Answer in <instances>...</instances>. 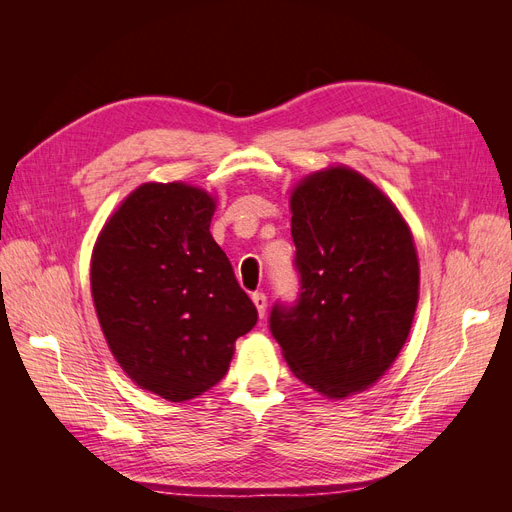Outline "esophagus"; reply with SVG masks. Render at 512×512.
Here are the masks:
<instances>
[{"label": "esophagus", "instance_id": "34e87169", "mask_svg": "<svg viewBox=\"0 0 512 512\" xmlns=\"http://www.w3.org/2000/svg\"><path fill=\"white\" fill-rule=\"evenodd\" d=\"M252 301H254L256 309H258V316L260 318L265 316V312H267V294L265 292H254L252 294Z\"/></svg>", "mask_w": 512, "mask_h": 512}]
</instances>
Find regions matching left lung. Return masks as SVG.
<instances>
[{"mask_svg":"<svg viewBox=\"0 0 512 512\" xmlns=\"http://www.w3.org/2000/svg\"><path fill=\"white\" fill-rule=\"evenodd\" d=\"M299 292L269 329L290 371L346 397L374 384L404 348L418 301V258L399 211L350 168L307 177L290 198Z\"/></svg>","mask_w":512,"mask_h":512,"instance_id":"left-lung-1","label":"left lung"}]
</instances>
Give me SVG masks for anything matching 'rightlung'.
Returning a JSON list of instances; mask_svg holds the SVG:
<instances>
[{"label": "right lung", "mask_w": 512, "mask_h": 512, "mask_svg": "<svg viewBox=\"0 0 512 512\" xmlns=\"http://www.w3.org/2000/svg\"><path fill=\"white\" fill-rule=\"evenodd\" d=\"M213 198L185 183H145L104 226L91 258L100 327L123 371L168 401H188L228 371L258 312L209 224Z\"/></svg>", "instance_id": "right-lung-1"}]
</instances>
